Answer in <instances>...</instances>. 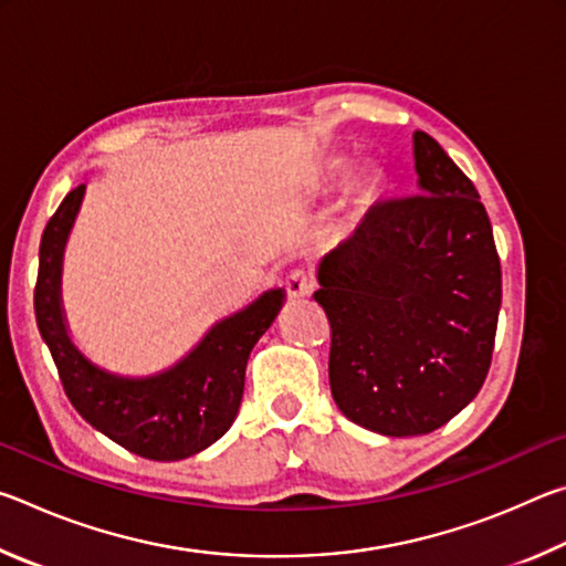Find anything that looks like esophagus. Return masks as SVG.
<instances>
[{
  "label": "esophagus",
  "instance_id": "obj_1",
  "mask_svg": "<svg viewBox=\"0 0 566 566\" xmlns=\"http://www.w3.org/2000/svg\"><path fill=\"white\" fill-rule=\"evenodd\" d=\"M314 292V280L310 272L304 270H294L290 276H286V294L292 300H300V296H310Z\"/></svg>",
  "mask_w": 566,
  "mask_h": 566
}]
</instances>
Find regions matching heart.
Listing matches in <instances>:
<instances>
[{"label": "heart", "mask_w": 566, "mask_h": 566, "mask_svg": "<svg viewBox=\"0 0 566 566\" xmlns=\"http://www.w3.org/2000/svg\"><path fill=\"white\" fill-rule=\"evenodd\" d=\"M337 165H339V161H334V167H337ZM367 199H369V181H364V185L357 191V205H367Z\"/></svg>", "instance_id": "obj_1"}]
</instances>
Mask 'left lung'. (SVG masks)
Returning a JSON list of instances; mask_svg holds the SVG:
<instances>
[{
    "label": "left lung",
    "instance_id": "1",
    "mask_svg": "<svg viewBox=\"0 0 566 566\" xmlns=\"http://www.w3.org/2000/svg\"><path fill=\"white\" fill-rule=\"evenodd\" d=\"M419 195L369 209L319 264L314 300L332 327L329 385L342 415L385 437L429 434L482 389L502 306L484 205L427 132H415Z\"/></svg>",
    "mask_w": 566,
    "mask_h": 566
}]
</instances>
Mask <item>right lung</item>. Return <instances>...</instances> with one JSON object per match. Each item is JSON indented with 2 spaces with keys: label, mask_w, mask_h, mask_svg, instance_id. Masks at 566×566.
Returning <instances> with one entry per match:
<instances>
[{
  "label": "right lung",
  "mask_w": 566,
  "mask_h": 566,
  "mask_svg": "<svg viewBox=\"0 0 566 566\" xmlns=\"http://www.w3.org/2000/svg\"><path fill=\"white\" fill-rule=\"evenodd\" d=\"M82 197L84 185L74 187L46 222L34 286L36 327L52 352L64 395L97 432L132 454L177 462L202 452L237 419L249 352L280 314L284 292H264L247 310L217 322L185 359L161 375H112L74 347L62 312V254Z\"/></svg>",
  "instance_id": "obj_1"
}]
</instances>
